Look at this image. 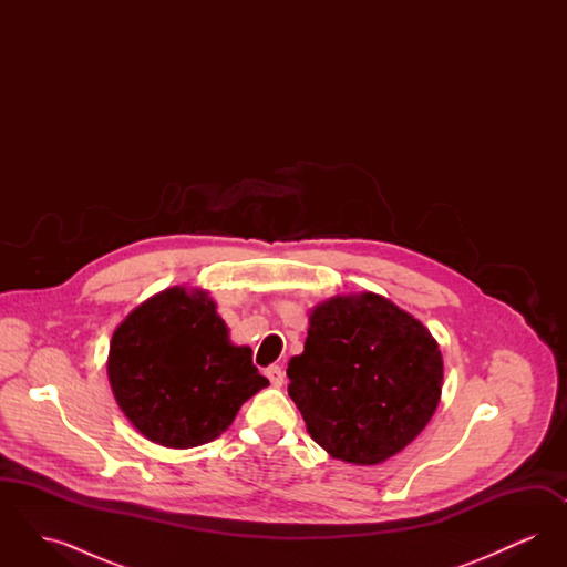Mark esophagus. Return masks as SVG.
Returning <instances> with one entry per match:
<instances>
[{
    "label": "esophagus",
    "instance_id": "1",
    "mask_svg": "<svg viewBox=\"0 0 567 567\" xmlns=\"http://www.w3.org/2000/svg\"><path fill=\"white\" fill-rule=\"evenodd\" d=\"M266 377L270 380L271 386H282V382H285V372L278 365H270L266 370Z\"/></svg>",
    "mask_w": 567,
    "mask_h": 567
}]
</instances>
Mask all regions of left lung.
Listing matches in <instances>:
<instances>
[{
    "mask_svg": "<svg viewBox=\"0 0 567 567\" xmlns=\"http://www.w3.org/2000/svg\"><path fill=\"white\" fill-rule=\"evenodd\" d=\"M310 437L333 458L377 465L425 430L442 393V352L425 324L377 293L336 296L310 315L287 368Z\"/></svg>",
    "mask_w": 567,
    "mask_h": 567,
    "instance_id": "obj_1",
    "label": "left lung"
}]
</instances>
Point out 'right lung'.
Listing matches in <instances>:
<instances>
[{
  "label": "right lung",
  "instance_id": "add662e5",
  "mask_svg": "<svg viewBox=\"0 0 567 567\" xmlns=\"http://www.w3.org/2000/svg\"><path fill=\"white\" fill-rule=\"evenodd\" d=\"M109 378L135 430L167 449L213 442L270 384L252 351L229 342L215 301L187 287L146 299L114 329Z\"/></svg>",
  "mask_w": 567,
  "mask_h": 567
}]
</instances>
